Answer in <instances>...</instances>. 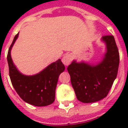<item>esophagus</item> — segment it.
I'll list each match as a JSON object with an SVG mask.
<instances>
[{
    "instance_id": "34e87169",
    "label": "esophagus",
    "mask_w": 128,
    "mask_h": 128,
    "mask_svg": "<svg viewBox=\"0 0 128 128\" xmlns=\"http://www.w3.org/2000/svg\"><path fill=\"white\" fill-rule=\"evenodd\" d=\"M72 55L70 54H66L64 55V56L62 57V63L65 65V66H68L70 63L71 62L72 60Z\"/></svg>"
}]
</instances>
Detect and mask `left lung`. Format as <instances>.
<instances>
[{"mask_svg": "<svg viewBox=\"0 0 128 128\" xmlns=\"http://www.w3.org/2000/svg\"><path fill=\"white\" fill-rule=\"evenodd\" d=\"M101 41L105 44L106 52L100 62L91 64L74 60L67 68L76 98L83 103L106 97L117 76L120 56L114 37L104 36Z\"/></svg>", "mask_w": 128, "mask_h": 128, "instance_id": "obj_1", "label": "left lung"}]
</instances>
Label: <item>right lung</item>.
<instances>
[{
    "instance_id": "add662e5",
    "label": "right lung",
    "mask_w": 128,
    "mask_h": 128,
    "mask_svg": "<svg viewBox=\"0 0 128 128\" xmlns=\"http://www.w3.org/2000/svg\"><path fill=\"white\" fill-rule=\"evenodd\" d=\"M14 38L8 49L7 61L9 76L13 87L19 96L26 103L35 106H46L55 100V92L58 77L65 70L60 59L52 62L42 71L34 75L22 74L15 66L11 58V50L18 37Z\"/></svg>"
}]
</instances>
